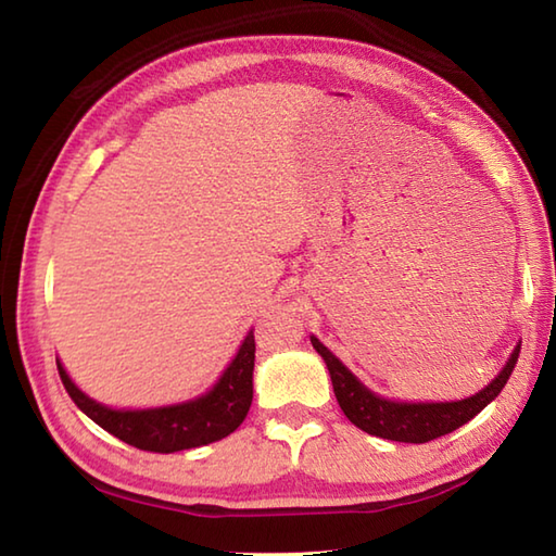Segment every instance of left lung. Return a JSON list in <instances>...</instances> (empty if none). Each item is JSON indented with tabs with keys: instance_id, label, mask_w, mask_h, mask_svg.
<instances>
[{
	"instance_id": "1",
	"label": "left lung",
	"mask_w": 556,
	"mask_h": 556,
	"mask_svg": "<svg viewBox=\"0 0 556 556\" xmlns=\"http://www.w3.org/2000/svg\"><path fill=\"white\" fill-rule=\"evenodd\" d=\"M312 345L316 353L324 357L328 375H331L336 400L348 419L353 421L357 429L368 431L372 437L390 439V441H404V444H425V441L439 439L451 431L464 427L466 421L476 417L478 412L485 409L501 390L505 382L510 380L513 368L520 355V343L513 348L510 357L503 365V370L485 384L483 390L464 400L451 402H404V400H390L382 394L372 392L368 384L361 382L355 375L345 368L341 357H336L328 348L312 336Z\"/></svg>"
}]
</instances>
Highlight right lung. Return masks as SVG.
I'll return each instance as SVG.
<instances>
[{
    "label": "right lung",
    "instance_id": "add662e5",
    "mask_svg": "<svg viewBox=\"0 0 556 556\" xmlns=\"http://www.w3.org/2000/svg\"><path fill=\"white\" fill-rule=\"evenodd\" d=\"M55 365H59L61 380L71 400L98 427L129 446L154 451V454H174V451L220 441L232 434L248 417L252 404V370H255V333L250 328L238 353L232 355L220 378L211 384V390H205L199 397L162 404V407H108L73 382L59 357H55Z\"/></svg>",
    "mask_w": 556,
    "mask_h": 556
}]
</instances>
